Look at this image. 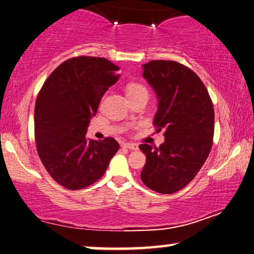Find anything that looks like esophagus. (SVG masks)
I'll list each match as a JSON object with an SVG mask.
<instances>
[{
  "instance_id": "esophagus-1",
  "label": "esophagus",
  "mask_w": 254,
  "mask_h": 254,
  "mask_svg": "<svg viewBox=\"0 0 254 254\" xmlns=\"http://www.w3.org/2000/svg\"><path fill=\"white\" fill-rule=\"evenodd\" d=\"M123 147L130 149V150H138L139 149L138 144H135V143H123Z\"/></svg>"
}]
</instances>
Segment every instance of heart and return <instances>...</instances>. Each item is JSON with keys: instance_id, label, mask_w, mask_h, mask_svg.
I'll use <instances>...</instances> for the list:
<instances>
[{"instance_id": "1", "label": "heart", "mask_w": 254, "mask_h": 254, "mask_svg": "<svg viewBox=\"0 0 254 254\" xmlns=\"http://www.w3.org/2000/svg\"><path fill=\"white\" fill-rule=\"evenodd\" d=\"M141 91H147V89L142 86V84H139V83H131L130 86L127 88V94H135V92H141Z\"/></svg>"}]
</instances>
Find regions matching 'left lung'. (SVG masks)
Segmentation results:
<instances>
[{"mask_svg":"<svg viewBox=\"0 0 254 254\" xmlns=\"http://www.w3.org/2000/svg\"><path fill=\"white\" fill-rule=\"evenodd\" d=\"M142 76L155 90L158 106L152 124L165 131L157 148H139L146 155L141 181L163 194H172L191 182L212 146L215 113L203 82L191 69L175 61H150Z\"/></svg>","mask_w":254,"mask_h":254,"instance_id":"obj_1","label":"left lung"}]
</instances>
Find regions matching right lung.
Instances as JSON below:
<instances>
[{
    "label": "right lung",
    "instance_id": "add662e5",
    "mask_svg": "<svg viewBox=\"0 0 254 254\" xmlns=\"http://www.w3.org/2000/svg\"><path fill=\"white\" fill-rule=\"evenodd\" d=\"M120 67L104 58L79 56L63 62L44 82L35 105V140L52 178L69 190L95 183L120 144L86 136L100 99L120 78Z\"/></svg>",
    "mask_w": 254,
    "mask_h": 254
}]
</instances>
